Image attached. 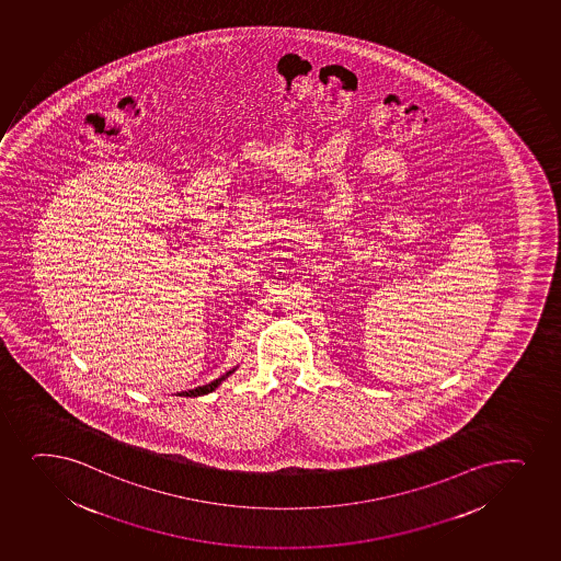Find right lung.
Masks as SVG:
<instances>
[{"mask_svg": "<svg viewBox=\"0 0 561 561\" xmlns=\"http://www.w3.org/2000/svg\"><path fill=\"white\" fill-rule=\"evenodd\" d=\"M234 371V369H233ZM233 371H227L226 375H221L220 378H216V380H213V382H208V385L199 386V388H195V390H188L183 391V393H179V396L183 397H197V396H207V393H210V391H215L216 388H218V385H220L221 380H226L229 375Z\"/></svg>", "mask_w": 561, "mask_h": 561, "instance_id": "obj_1", "label": "right lung"}]
</instances>
